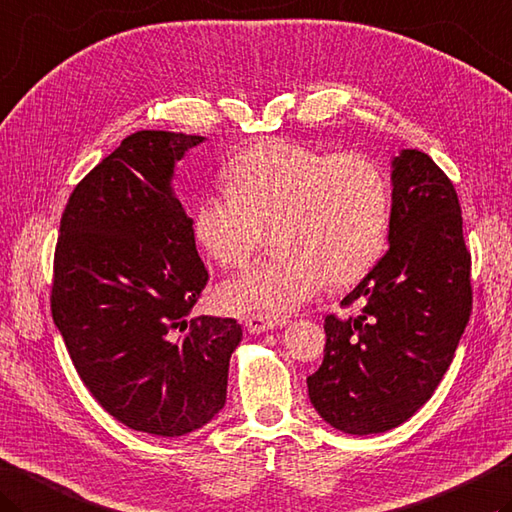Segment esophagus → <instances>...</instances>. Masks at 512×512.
Masks as SVG:
<instances>
[{
	"instance_id": "esophagus-1",
	"label": "esophagus",
	"mask_w": 512,
	"mask_h": 512,
	"mask_svg": "<svg viewBox=\"0 0 512 512\" xmlns=\"http://www.w3.org/2000/svg\"><path fill=\"white\" fill-rule=\"evenodd\" d=\"M286 326V317H273V315H248L246 328L248 333H266V330Z\"/></svg>"
}]
</instances>
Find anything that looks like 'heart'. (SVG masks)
Returning a JSON list of instances; mask_svg holds the SVG:
<instances>
[{
  "instance_id": "1",
  "label": "heart",
  "mask_w": 512,
  "mask_h": 512,
  "mask_svg": "<svg viewBox=\"0 0 512 512\" xmlns=\"http://www.w3.org/2000/svg\"><path fill=\"white\" fill-rule=\"evenodd\" d=\"M228 190L197 199L199 246L224 268H242L270 226L277 250L222 288L235 313L284 315L326 279L348 286L382 257L390 228V186L375 159L326 153L293 139H266L224 168Z\"/></svg>"
}]
</instances>
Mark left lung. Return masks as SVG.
<instances>
[{
	"label": "left lung",
	"mask_w": 512,
	"mask_h": 512,
	"mask_svg": "<svg viewBox=\"0 0 512 512\" xmlns=\"http://www.w3.org/2000/svg\"><path fill=\"white\" fill-rule=\"evenodd\" d=\"M386 255L344 297L355 317L328 315L310 404L348 435L404 424L430 397L464 335L473 288L455 186L422 150L393 159Z\"/></svg>",
	"instance_id": "left-lung-1"
}]
</instances>
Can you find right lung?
<instances>
[{"instance_id":"obj_1","label":"right lung","mask_w":512,"mask_h":512,"mask_svg":"<svg viewBox=\"0 0 512 512\" xmlns=\"http://www.w3.org/2000/svg\"><path fill=\"white\" fill-rule=\"evenodd\" d=\"M202 142L126 137L75 186L55 248L50 310L79 377L117 422L159 437L193 433L224 408L242 342L237 319H188L208 270L170 182Z\"/></svg>"}]
</instances>
